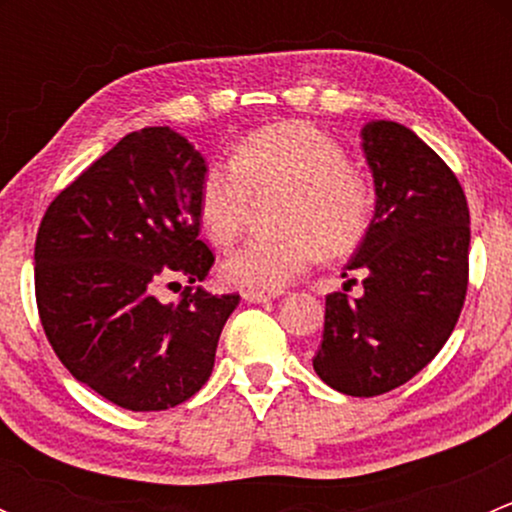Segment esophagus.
<instances>
[{
	"mask_svg": "<svg viewBox=\"0 0 512 512\" xmlns=\"http://www.w3.org/2000/svg\"><path fill=\"white\" fill-rule=\"evenodd\" d=\"M280 294L277 292H252V289H247L245 294H242V299L250 304H262V302H270V299H277Z\"/></svg>",
	"mask_w": 512,
	"mask_h": 512,
	"instance_id": "obj_1",
	"label": "esophagus"
}]
</instances>
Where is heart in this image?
Instances as JSON below:
<instances>
[{
  "instance_id": "b5f03b06",
  "label": "heart",
  "mask_w": 512,
  "mask_h": 512,
  "mask_svg": "<svg viewBox=\"0 0 512 512\" xmlns=\"http://www.w3.org/2000/svg\"><path fill=\"white\" fill-rule=\"evenodd\" d=\"M287 195L282 240H252L225 257L227 285L280 292L324 255H347L371 223L374 198L349 170L337 141L304 121L275 123L250 133L232 163H213L198 190V215L215 245H232L245 230L255 198Z\"/></svg>"
}]
</instances>
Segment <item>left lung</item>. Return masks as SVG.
Returning <instances> with one entry per match:
<instances>
[{
	"instance_id": "left-lung-1",
	"label": "left lung",
	"mask_w": 512,
	"mask_h": 512,
	"mask_svg": "<svg viewBox=\"0 0 512 512\" xmlns=\"http://www.w3.org/2000/svg\"><path fill=\"white\" fill-rule=\"evenodd\" d=\"M361 151L374 218L344 270L364 275V294H329L312 366L342 394L379 396L416 376L451 337L468 289L471 215L453 170L411 128L369 121Z\"/></svg>"
}]
</instances>
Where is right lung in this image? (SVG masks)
Wrapping results in <instances>:
<instances>
[{"mask_svg":"<svg viewBox=\"0 0 512 512\" xmlns=\"http://www.w3.org/2000/svg\"><path fill=\"white\" fill-rule=\"evenodd\" d=\"M203 153L168 126L123 136L56 195L34 247L41 327L61 364L128 411H163L203 389L240 294L185 287L215 257L200 240ZM178 285V282H173Z\"/></svg>","mask_w":512,"mask_h":512,"instance_id":"1","label":"right lung"}]
</instances>
